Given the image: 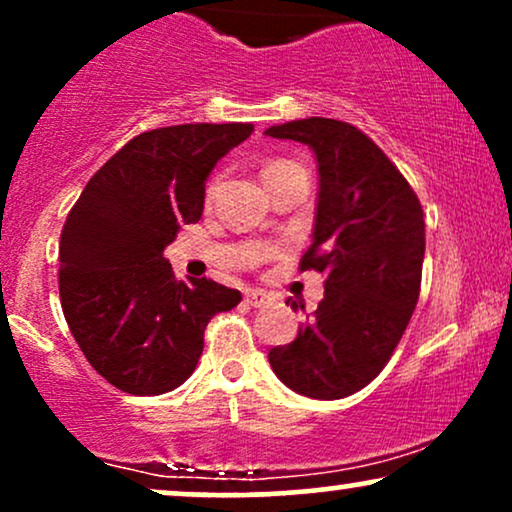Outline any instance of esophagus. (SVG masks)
I'll use <instances>...</instances> for the list:
<instances>
[{"label": "esophagus", "mask_w": 512, "mask_h": 512, "mask_svg": "<svg viewBox=\"0 0 512 512\" xmlns=\"http://www.w3.org/2000/svg\"><path fill=\"white\" fill-rule=\"evenodd\" d=\"M245 301H248V305H252V308H264V305L272 303V296L260 289H250L245 291Z\"/></svg>", "instance_id": "obj_1"}]
</instances>
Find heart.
<instances>
[{
    "mask_svg": "<svg viewBox=\"0 0 512 512\" xmlns=\"http://www.w3.org/2000/svg\"><path fill=\"white\" fill-rule=\"evenodd\" d=\"M289 168H301V166H298V163H293V161H274V163H269L267 168H264V175L279 173V170H289ZM216 187H219V178H214V180L209 182V187H207V195H209V197L214 195Z\"/></svg>",
    "mask_w": 512,
    "mask_h": 512,
    "instance_id": "1",
    "label": "heart"
}]
</instances>
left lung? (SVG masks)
Listing matches in <instances>:
<instances>
[{
  "mask_svg": "<svg viewBox=\"0 0 512 512\" xmlns=\"http://www.w3.org/2000/svg\"><path fill=\"white\" fill-rule=\"evenodd\" d=\"M264 134L315 151L320 195L301 272L325 274V298L269 363L298 395L349 397L385 368L419 301L424 209L383 149L349 122L308 117Z\"/></svg>",
  "mask_w": 512,
  "mask_h": 512,
  "instance_id": "8db88e82",
  "label": "left lung"
}]
</instances>
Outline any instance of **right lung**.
<instances>
[{"label": "right lung", "mask_w": 512, "mask_h": 512, "mask_svg": "<svg viewBox=\"0 0 512 512\" xmlns=\"http://www.w3.org/2000/svg\"><path fill=\"white\" fill-rule=\"evenodd\" d=\"M248 122L175 125L129 139L86 182L60 238V301L98 375L129 395L185 383L216 313L240 291L180 281L163 257L180 223L199 221L216 161L252 134Z\"/></svg>", "instance_id": "obj_1"}]
</instances>
